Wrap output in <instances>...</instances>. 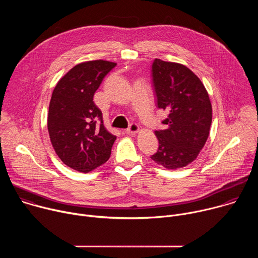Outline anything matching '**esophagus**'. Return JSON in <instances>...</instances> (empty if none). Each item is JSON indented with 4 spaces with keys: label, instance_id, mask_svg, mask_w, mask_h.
I'll list each match as a JSON object with an SVG mask.
<instances>
[{
    "label": "esophagus",
    "instance_id": "obj_1",
    "mask_svg": "<svg viewBox=\"0 0 258 258\" xmlns=\"http://www.w3.org/2000/svg\"><path fill=\"white\" fill-rule=\"evenodd\" d=\"M139 130H140V127H139V125H138L137 123H132V124H130L128 128H126L125 133H126V134H130V135H133V134L138 133Z\"/></svg>",
    "mask_w": 258,
    "mask_h": 258
}]
</instances>
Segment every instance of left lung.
Masks as SVG:
<instances>
[{
  "label": "left lung",
  "mask_w": 258,
  "mask_h": 258,
  "mask_svg": "<svg viewBox=\"0 0 258 258\" xmlns=\"http://www.w3.org/2000/svg\"><path fill=\"white\" fill-rule=\"evenodd\" d=\"M151 72L156 105L168 112L163 130L155 131L159 147L151 159L167 169L183 167L197 158L209 136L208 93L185 65L155 59Z\"/></svg>",
  "instance_id": "left-lung-1"
}]
</instances>
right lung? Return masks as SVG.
Segmentation results:
<instances>
[{"label": "right lung", "instance_id": "obj_1", "mask_svg": "<svg viewBox=\"0 0 258 258\" xmlns=\"http://www.w3.org/2000/svg\"><path fill=\"white\" fill-rule=\"evenodd\" d=\"M116 63L95 60L71 68L56 85L49 106L48 131L54 150L69 167L89 172L105 163L116 137L103 124L95 92Z\"/></svg>", "mask_w": 258, "mask_h": 258}]
</instances>
